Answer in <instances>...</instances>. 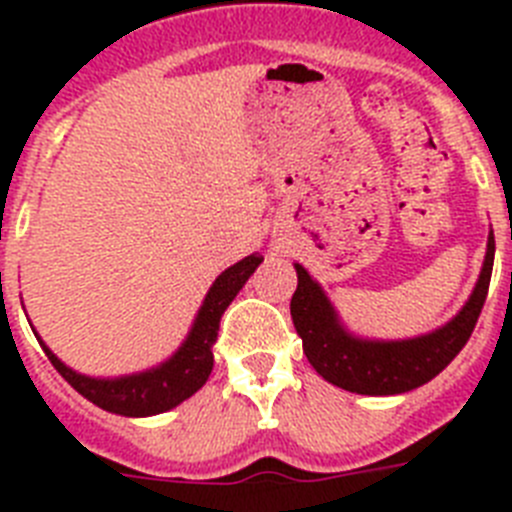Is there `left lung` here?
<instances>
[{
    "label": "left lung",
    "mask_w": 512,
    "mask_h": 512,
    "mask_svg": "<svg viewBox=\"0 0 512 512\" xmlns=\"http://www.w3.org/2000/svg\"><path fill=\"white\" fill-rule=\"evenodd\" d=\"M253 269H256V256H248V259L238 261V264L230 266L228 271H223L215 279V284L207 292L205 302H202L200 315H197L192 330H189L187 341L179 346V351L171 359H166L164 364H158L156 369H146V372L128 374V377L117 379H94L69 369V366L53 354L51 348L40 341L38 333H35V338L43 346L45 356L56 366V372L81 397H87L89 402H94L97 408L110 410V413L117 415H128V418L164 413V410L176 408L179 402L189 400L207 382V377L212 372V364H207L205 359V338H212V333H215L210 325L215 323L217 315H223L225 305L238 295V289L251 277Z\"/></svg>",
    "instance_id": "1"
}]
</instances>
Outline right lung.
Masks as SVG:
<instances>
[{
  "label": "right lung",
  "mask_w": 512,
  "mask_h": 512,
  "mask_svg": "<svg viewBox=\"0 0 512 512\" xmlns=\"http://www.w3.org/2000/svg\"><path fill=\"white\" fill-rule=\"evenodd\" d=\"M492 261H495V238L487 243L485 264L464 310L446 328L436 330L431 336L397 343L356 341L348 336L333 318V310L323 292L312 284L305 271H300V284L292 300L302 295L312 297V302H318V310L323 312L325 328H328L318 343V354L310 359L312 366L330 384L348 392H359V395H402L431 382L438 372L451 364V359L472 336L487 292H490Z\"/></svg>",
  "instance_id": "right-lung-1"
}]
</instances>
